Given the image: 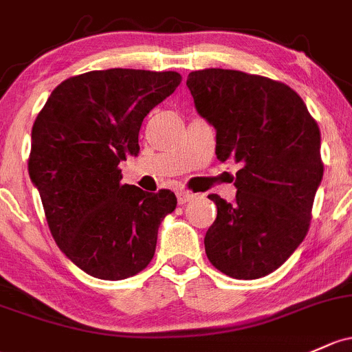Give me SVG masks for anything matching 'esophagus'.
<instances>
[{"label":"esophagus","instance_id":"1","mask_svg":"<svg viewBox=\"0 0 352 352\" xmlns=\"http://www.w3.org/2000/svg\"><path fill=\"white\" fill-rule=\"evenodd\" d=\"M176 196H177V203H179V205H186L188 201H191L192 199V192L184 191V190L177 191Z\"/></svg>","mask_w":352,"mask_h":352}]
</instances>
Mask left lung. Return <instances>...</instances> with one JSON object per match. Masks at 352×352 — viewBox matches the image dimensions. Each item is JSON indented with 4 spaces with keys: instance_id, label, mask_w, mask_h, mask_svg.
I'll use <instances>...</instances> for the list:
<instances>
[{
    "instance_id": "left-lung-1",
    "label": "left lung",
    "mask_w": 352,
    "mask_h": 352,
    "mask_svg": "<svg viewBox=\"0 0 352 352\" xmlns=\"http://www.w3.org/2000/svg\"><path fill=\"white\" fill-rule=\"evenodd\" d=\"M198 114L217 131V157L240 162L235 201L218 208L205 250L238 280L265 277L307 235L322 181L320 131L304 100L282 82L238 70L206 69L186 80Z\"/></svg>"
}]
</instances>
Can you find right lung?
<instances>
[{"label": "right lung", "mask_w": 352, "mask_h": 352, "mask_svg": "<svg viewBox=\"0 0 352 352\" xmlns=\"http://www.w3.org/2000/svg\"><path fill=\"white\" fill-rule=\"evenodd\" d=\"M177 72L94 70L63 80L32 129L28 173L58 248L85 274L122 280L149 265L176 208L169 190L120 184L144 117L179 85Z\"/></svg>", "instance_id": "add662e5"}]
</instances>
